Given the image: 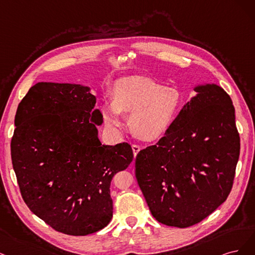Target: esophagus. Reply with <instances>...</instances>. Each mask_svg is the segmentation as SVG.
I'll list each match as a JSON object with an SVG mask.
<instances>
[{
	"label": "esophagus",
	"mask_w": 255,
	"mask_h": 255,
	"mask_svg": "<svg viewBox=\"0 0 255 255\" xmlns=\"http://www.w3.org/2000/svg\"><path fill=\"white\" fill-rule=\"evenodd\" d=\"M141 150V147L137 146V145H132V151H133V157L135 158L136 154L138 153V151Z\"/></svg>",
	"instance_id": "esophagus-1"
}]
</instances>
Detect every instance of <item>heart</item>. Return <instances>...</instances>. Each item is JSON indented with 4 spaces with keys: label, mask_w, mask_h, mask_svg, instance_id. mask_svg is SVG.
Masks as SVG:
<instances>
[{
    "label": "heart",
    "mask_w": 255,
    "mask_h": 255,
    "mask_svg": "<svg viewBox=\"0 0 255 255\" xmlns=\"http://www.w3.org/2000/svg\"><path fill=\"white\" fill-rule=\"evenodd\" d=\"M182 107V94L177 88L162 86L145 76L118 80L111 91V102L102 107L105 128L117 133L122 127V113H129L131 132L145 142L161 138L174 125Z\"/></svg>",
    "instance_id": "obj_1"
}]
</instances>
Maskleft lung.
<instances>
[{
  "label": "left lung",
  "instance_id": "8db88e82",
  "mask_svg": "<svg viewBox=\"0 0 255 255\" xmlns=\"http://www.w3.org/2000/svg\"><path fill=\"white\" fill-rule=\"evenodd\" d=\"M196 95L160 141L135 159V177L152 216L187 228L212 214L229 196L240 157L231 97L215 84Z\"/></svg>",
  "mask_w": 255,
  "mask_h": 255
}]
</instances>
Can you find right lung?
Masks as SVG:
<instances>
[{"label": "right lung", "instance_id": "right-lung-1", "mask_svg": "<svg viewBox=\"0 0 255 255\" xmlns=\"http://www.w3.org/2000/svg\"><path fill=\"white\" fill-rule=\"evenodd\" d=\"M90 87L38 83L18 106L11 160L23 200L56 231L84 236L110 223V184L132 162L128 143L104 145Z\"/></svg>", "mask_w": 255, "mask_h": 255}]
</instances>
